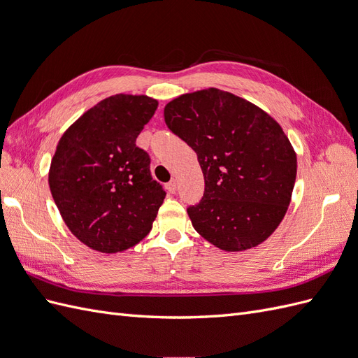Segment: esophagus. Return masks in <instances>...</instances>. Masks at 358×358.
Listing matches in <instances>:
<instances>
[{
	"mask_svg": "<svg viewBox=\"0 0 358 358\" xmlns=\"http://www.w3.org/2000/svg\"><path fill=\"white\" fill-rule=\"evenodd\" d=\"M166 188H167V191L170 192V194H175L176 192V189H178V182L173 179V180H170L167 185H166Z\"/></svg>",
	"mask_w": 358,
	"mask_h": 358,
	"instance_id": "esophagus-1",
	"label": "esophagus"
}]
</instances>
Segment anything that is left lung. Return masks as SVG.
Instances as JSON below:
<instances>
[{
  "label": "left lung",
  "mask_w": 358,
  "mask_h": 358,
  "mask_svg": "<svg viewBox=\"0 0 358 358\" xmlns=\"http://www.w3.org/2000/svg\"><path fill=\"white\" fill-rule=\"evenodd\" d=\"M164 121L196 150L204 176L203 199L187 209L196 231L230 252L264 242L285 216L297 173L280 125L216 88L171 100Z\"/></svg>",
  "instance_id": "obj_1"
}]
</instances>
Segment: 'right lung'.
<instances>
[{
  "label": "right lung",
  "instance_id": "add662e5",
  "mask_svg": "<svg viewBox=\"0 0 358 358\" xmlns=\"http://www.w3.org/2000/svg\"><path fill=\"white\" fill-rule=\"evenodd\" d=\"M158 101L117 94L83 113L57 146L49 187L70 231L95 251L122 252L143 241L166 199L136 138Z\"/></svg>",
  "mask_w": 358,
  "mask_h": 358
}]
</instances>
